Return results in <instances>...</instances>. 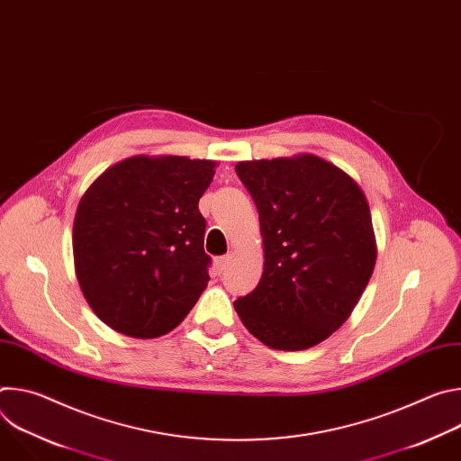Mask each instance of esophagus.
Returning a JSON list of instances; mask_svg holds the SVG:
<instances>
[{
  "label": "esophagus",
  "instance_id": "esophagus-1",
  "mask_svg": "<svg viewBox=\"0 0 461 461\" xmlns=\"http://www.w3.org/2000/svg\"><path fill=\"white\" fill-rule=\"evenodd\" d=\"M230 260H231V255H230V253H228V255H222V257H217V258H215V270H217V274H222V272L228 268Z\"/></svg>",
  "mask_w": 461,
  "mask_h": 461
}]
</instances>
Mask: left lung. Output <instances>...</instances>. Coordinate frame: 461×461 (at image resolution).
I'll return each instance as SVG.
<instances>
[{
	"mask_svg": "<svg viewBox=\"0 0 461 461\" xmlns=\"http://www.w3.org/2000/svg\"><path fill=\"white\" fill-rule=\"evenodd\" d=\"M258 212L265 270L233 306L249 334L276 350H306L348 319L375 267L363 189L315 155L235 166Z\"/></svg>",
	"mask_w": 461,
	"mask_h": 461,
	"instance_id": "8db88e82",
	"label": "left lung"
}]
</instances>
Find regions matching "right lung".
Wrapping results in <instances>:
<instances>
[{"label": "right lung", "mask_w": 461, "mask_h": 461, "mask_svg": "<svg viewBox=\"0 0 461 461\" xmlns=\"http://www.w3.org/2000/svg\"><path fill=\"white\" fill-rule=\"evenodd\" d=\"M217 162L131 157L104 171L80 199L75 270L93 312L139 339L176 328L206 290L210 255L199 201Z\"/></svg>", "instance_id": "right-lung-1"}]
</instances>
